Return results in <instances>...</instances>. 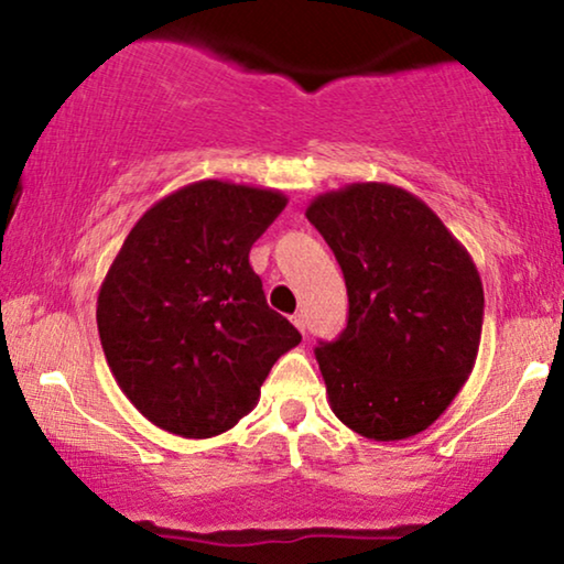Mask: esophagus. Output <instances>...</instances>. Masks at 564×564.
I'll use <instances>...</instances> for the list:
<instances>
[{
	"label": "esophagus",
	"instance_id": "34e87169",
	"mask_svg": "<svg viewBox=\"0 0 564 564\" xmlns=\"http://www.w3.org/2000/svg\"><path fill=\"white\" fill-rule=\"evenodd\" d=\"M290 321L295 323V328L300 330V334H305V315L303 313H295Z\"/></svg>",
	"mask_w": 564,
	"mask_h": 564
}]
</instances>
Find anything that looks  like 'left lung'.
<instances>
[{
	"label": "left lung",
	"mask_w": 564,
	"mask_h": 564,
	"mask_svg": "<svg viewBox=\"0 0 564 564\" xmlns=\"http://www.w3.org/2000/svg\"><path fill=\"white\" fill-rule=\"evenodd\" d=\"M349 292V323L315 346L336 419L375 442L426 431L473 372L482 282L465 246L403 187L357 182L307 205Z\"/></svg>",
	"instance_id": "8db88e82"
}]
</instances>
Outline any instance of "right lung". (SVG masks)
Returning a JSON list of instances; mask_svg holds the SVG:
<instances>
[{"mask_svg":"<svg viewBox=\"0 0 564 564\" xmlns=\"http://www.w3.org/2000/svg\"><path fill=\"white\" fill-rule=\"evenodd\" d=\"M276 189L203 180L143 213L99 288L97 328L126 398L184 438L234 429L300 344L249 264L284 210Z\"/></svg>","mask_w":564,"mask_h":564,"instance_id":"add662e5","label":"right lung"}]
</instances>
